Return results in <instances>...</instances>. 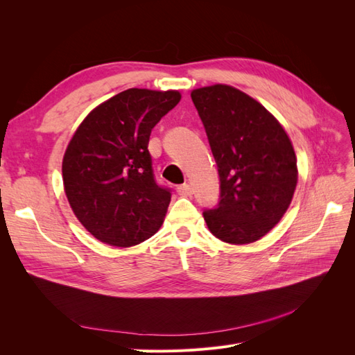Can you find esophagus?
Returning <instances> with one entry per match:
<instances>
[{
	"mask_svg": "<svg viewBox=\"0 0 355 355\" xmlns=\"http://www.w3.org/2000/svg\"><path fill=\"white\" fill-rule=\"evenodd\" d=\"M176 192L180 197H189L192 194V188L188 184H184V185H179L176 188Z\"/></svg>",
	"mask_w": 355,
	"mask_h": 355,
	"instance_id": "obj_1",
	"label": "esophagus"
}]
</instances>
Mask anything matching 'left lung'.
Listing matches in <instances>:
<instances>
[{
  "mask_svg": "<svg viewBox=\"0 0 355 355\" xmlns=\"http://www.w3.org/2000/svg\"><path fill=\"white\" fill-rule=\"evenodd\" d=\"M218 166L220 192L202 211L214 237L249 244L271 231L286 213L297 182L292 142L263 106L231 85L191 93Z\"/></svg>",
  "mask_w": 355,
  "mask_h": 355,
  "instance_id": "left-lung-1",
  "label": "left lung"
}]
</instances>
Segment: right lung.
Returning a JSON list of instances; mask_svg holds the SVG:
<instances>
[{
  "instance_id": "right-lung-1",
  "label": "right lung",
  "mask_w": 355,
  "mask_h": 355,
  "mask_svg": "<svg viewBox=\"0 0 355 355\" xmlns=\"http://www.w3.org/2000/svg\"><path fill=\"white\" fill-rule=\"evenodd\" d=\"M179 101V92L124 90L94 108L71 139L63 185L75 216L98 240L130 247L163 225L171 189L157 184L148 144Z\"/></svg>"
}]
</instances>
